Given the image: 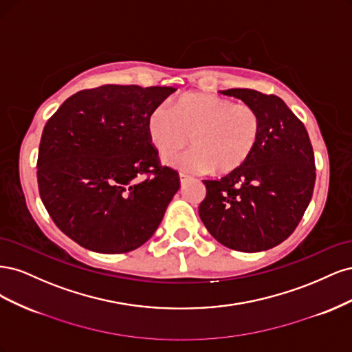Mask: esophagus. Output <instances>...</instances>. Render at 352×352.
<instances>
[{
    "mask_svg": "<svg viewBox=\"0 0 352 352\" xmlns=\"http://www.w3.org/2000/svg\"><path fill=\"white\" fill-rule=\"evenodd\" d=\"M179 179H180V185H186L189 180H190V176H188V175H185V173H179Z\"/></svg>",
    "mask_w": 352,
    "mask_h": 352,
    "instance_id": "34e87169",
    "label": "esophagus"
}]
</instances>
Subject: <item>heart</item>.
I'll use <instances>...</instances> for the list:
<instances>
[{"label": "heart", "mask_w": 352, "mask_h": 352, "mask_svg": "<svg viewBox=\"0 0 352 352\" xmlns=\"http://www.w3.org/2000/svg\"><path fill=\"white\" fill-rule=\"evenodd\" d=\"M146 132L162 155L179 151L190 136L192 150L167 155V166L195 173L214 168L219 175H228L252 154L261 133V119L250 104L188 92L172 102V110L164 105L154 107L146 117Z\"/></svg>", "instance_id": "heart-1"}]
</instances>
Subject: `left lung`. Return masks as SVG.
<instances>
[{"label":"left lung","instance_id":"obj_1","mask_svg":"<svg viewBox=\"0 0 352 352\" xmlns=\"http://www.w3.org/2000/svg\"><path fill=\"white\" fill-rule=\"evenodd\" d=\"M257 110L261 133L235 172L202 180L207 194L199 217L211 236L242 252L282 243L301 221L316 182L314 153L300 119L276 95L247 88L220 91Z\"/></svg>","mask_w":352,"mask_h":352}]
</instances>
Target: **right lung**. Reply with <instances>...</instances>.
<instances>
[{
    "mask_svg": "<svg viewBox=\"0 0 352 352\" xmlns=\"http://www.w3.org/2000/svg\"><path fill=\"white\" fill-rule=\"evenodd\" d=\"M175 91L102 85L72 95L47 122L39 195L57 228L80 247L133 251L160 226L180 180L158 164L146 117Z\"/></svg>",
    "mask_w": 352,
    "mask_h": 352,
    "instance_id": "right-lung-1",
    "label": "right lung"
}]
</instances>
